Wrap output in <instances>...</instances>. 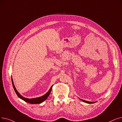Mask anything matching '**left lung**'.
Instances as JSON below:
<instances>
[{"label":"left lung","instance_id":"1","mask_svg":"<svg viewBox=\"0 0 122 122\" xmlns=\"http://www.w3.org/2000/svg\"><path fill=\"white\" fill-rule=\"evenodd\" d=\"M80 99V98H79ZM81 100H82V101H83V102H85V103H88V104H93V103H96V102H89V101H85V100H82V99H80Z\"/></svg>","mask_w":122,"mask_h":122}]
</instances>
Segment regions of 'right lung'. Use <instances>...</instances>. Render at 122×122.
Segmentation results:
<instances>
[{
	"instance_id": "1",
	"label": "right lung",
	"mask_w": 122,
	"mask_h": 122,
	"mask_svg": "<svg viewBox=\"0 0 122 122\" xmlns=\"http://www.w3.org/2000/svg\"><path fill=\"white\" fill-rule=\"evenodd\" d=\"M11 80H12V85H13V88H14V91L16 93V95L18 96V97L20 98L21 99L23 100V101H24L27 102L28 103H30V104H40L41 103L43 102V101H44L45 100H46L47 98L48 97V96H49V95L51 93V90H52V87H53V85L51 87V88H50L49 90L47 92L45 95H44L43 96H41V97H37V98H31V99H29V98H25L24 97H23L22 95H21L20 94V93L17 91V90H16V89L14 85V83H13V79H12V78H11Z\"/></svg>"
}]
</instances>
